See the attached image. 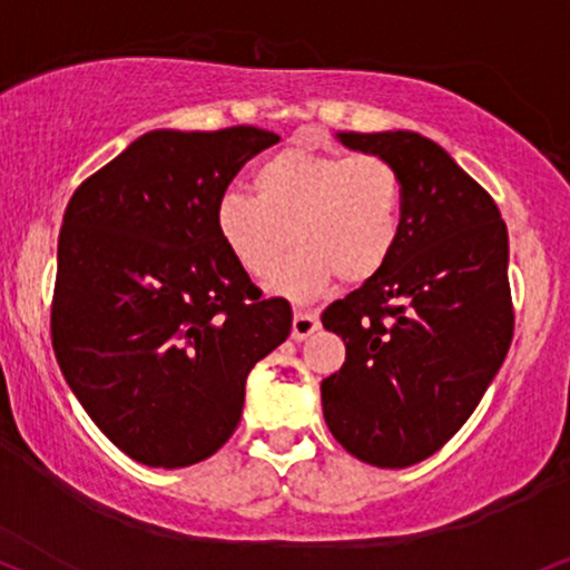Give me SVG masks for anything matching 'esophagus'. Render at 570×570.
Instances as JSON below:
<instances>
[{
    "label": "esophagus",
    "instance_id": "obj_1",
    "mask_svg": "<svg viewBox=\"0 0 570 570\" xmlns=\"http://www.w3.org/2000/svg\"><path fill=\"white\" fill-rule=\"evenodd\" d=\"M320 327V317L314 312H306V308H296V314H293V330L291 335L296 341H304L308 335L314 333V330Z\"/></svg>",
    "mask_w": 570,
    "mask_h": 570
}]
</instances>
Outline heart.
Returning <instances> with one entry per match:
<instances>
[{
	"mask_svg": "<svg viewBox=\"0 0 570 570\" xmlns=\"http://www.w3.org/2000/svg\"><path fill=\"white\" fill-rule=\"evenodd\" d=\"M256 195L229 189L216 206L224 248L250 277L264 279L289 249L272 291L306 298L335 277L360 285L389 264L402 237L404 179L377 153H274L253 171Z\"/></svg>",
	"mask_w": 570,
	"mask_h": 570,
	"instance_id": "1",
	"label": "heart"
}]
</instances>
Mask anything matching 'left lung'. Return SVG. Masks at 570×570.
Here are the masks:
<instances>
[{"mask_svg": "<svg viewBox=\"0 0 570 570\" xmlns=\"http://www.w3.org/2000/svg\"><path fill=\"white\" fill-rule=\"evenodd\" d=\"M338 139L399 168L404 222L389 264L322 312L325 330L346 343L343 367L322 381V412L356 460L410 468L465 425L508 356V227L487 189L433 139Z\"/></svg>", "mask_w": 570, "mask_h": 570, "instance_id": "8db88e82", "label": "left lung"}]
</instances>
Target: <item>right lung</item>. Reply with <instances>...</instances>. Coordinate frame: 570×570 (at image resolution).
Wrapping results in <instances>:
<instances>
[{
  "instance_id": "1",
  "label": "right lung",
  "mask_w": 570,
  "mask_h": 570,
  "mask_svg": "<svg viewBox=\"0 0 570 570\" xmlns=\"http://www.w3.org/2000/svg\"><path fill=\"white\" fill-rule=\"evenodd\" d=\"M279 137L156 129L83 179L62 216L52 348L95 425L131 460L187 468L227 444L245 381L291 335L216 232L237 171Z\"/></svg>"
}]
</instances>
